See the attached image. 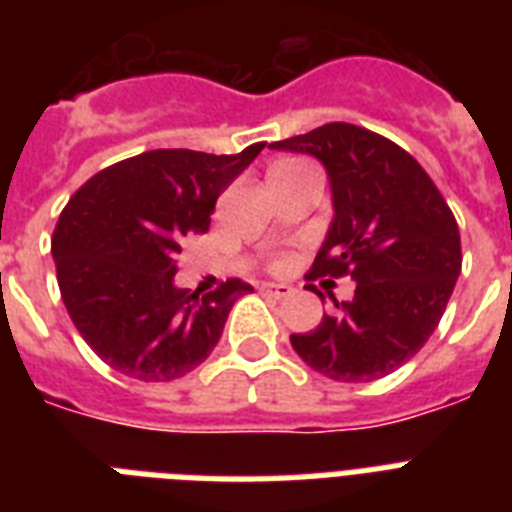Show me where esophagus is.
<instances>
[{"label":"esophagus","mask_w":512,"mask_h":512,"mask_svg":"<svg viewBox=\"0 0 512 512\" xmlns=\"http://www.w3.org/2000/svg\"><path fill=\"white\" fill-rule=\"evenodd\" d=\"M263 292L271 297H289L295 292V287H289V284H263Z\"/></svg>","instance_id":"34e87169"}]
</instances>
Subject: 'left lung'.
Masks as SVG:
<instances>
[{"label": "left lung", "instance_id": "obj_1", "mask_svg": "<svg viewBox=\"0 0 512 512\" xmlns=\"http://www.w3.org/2000/svg\"><path fill=\"white\" fill-rule=\"evenodd\" d=\"M324 164L335 217L311 276L356 281L308 335L297 356L337 382H372L396 372L436 332L462 268L460 228L428 172L401 146L345 122L273 143Z\"/></svg>", "mask_w": 512, "mask_h": 512}]
</instances>
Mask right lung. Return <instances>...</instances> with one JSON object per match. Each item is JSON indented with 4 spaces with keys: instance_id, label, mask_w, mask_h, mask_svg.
Returning <instances> with one entry per match:
<instances>
[{
    "instance_id": "right-lung-1",
    "label": "right lung",
    "mask_w": 512,
    "mask_h": 512,
    "mask_svg": "<svg viewBox=\"0 0 512 512\" xmlns=\"http://www.w3.org/2000/svg\"><path fill=\"white\" fill-rule=\"evenodd\" d=\"M241 154L159 148L111 164L68 199L52 233L66 311L95 353L132 380L170 382L212 353L233 303L252 292L228 279L199 300L175 287L188 233H207L217 196L255 162Z\"/></svg>"
}]
</instances>
